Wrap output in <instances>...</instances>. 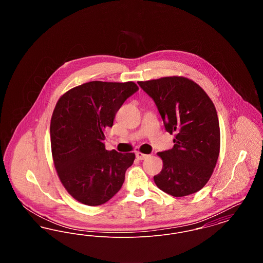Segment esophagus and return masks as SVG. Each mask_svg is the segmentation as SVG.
Listing matches in <instances>:
<instances>
[{
  "instance_id": "1",
  "label": "esophagus",
  "mask_w": 263,
  "mask_h": 263,
  "mask_svg": "<svg viewBox=\"0 0 263 263\" xmlns=\"http://www.w3.org/2000/svg\"><path fill=\"white\" fill-rule=\"evenodd\" d=\"M147 157H149V155L143 154V153H141V152L136 153V158H137L138 160H145Z\"/></svg>"
}]
</instances>
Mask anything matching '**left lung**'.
Returning <instances> with one entry per match:
<instances>
[{
	"mask_svg": "<svg viewBox=\"0 0 263 263\" xmlns=\"http://www.w3.org/2000/svg\"><path fill=\"white\" fill-rule=\"evenodd\" d=\"M158 106L165 130L175 134L173 149L159 152L163 170L154 176L163 192L183 197L205 186L220 154V126L205 90L181 76L138 82Z\"/></svg>",
	"mask_w": 263,
	"mask_h": 263,
	"instance_id": "1",
	"label": "left lung"
}]
</instances>
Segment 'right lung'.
<instances>
[{
	"mask_svg": "<svg viewBox=\"0 0 263 263\" xmlns=\"http://www.w3.org/2000/svg\"><path fill=\"white\" fill-rule=\"evenodd\" d=\"M138 88L134 82L92 81L69 89L57 101L50 122L53 163L63 186L80 203L104 204L122 186L135 154L108 152L104 132Z\"/></svg>",
	"mask_w": 263,
	"mask_h": 263,
	"instance_id": "add662e5",
	"label": "right lung"
}]
</instances>
